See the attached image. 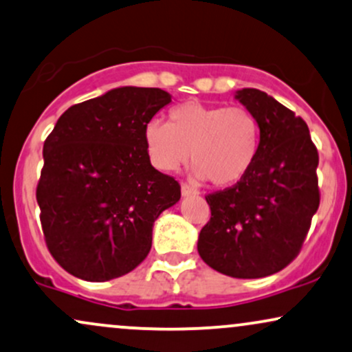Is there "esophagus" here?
<instances>
[{
  "mask_svg": "<svg viewBox=\"0 0 352 352\" xmlns=\"http://www.w3.org/2000/svg\"><path fill=\"white\" fill-rule=\"evenodd\" d=\"M181 194H183L184 197L196 196V194H197V189H194L192 186H190V184H186V183H183V184H181Z\"/></svg>",
  "mask_w": 352,
  "mask_h": 352,
  "instance_id": "obj_1",
  "label": "esophagus"
}]
</instances>
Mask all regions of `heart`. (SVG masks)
Segmentation results:
<instances>
[{
	"mask_svg": "<svg viewBox=\"0 0 352 352\" xmlns=\"http://www.w3.org/2000/svg\"><path fill=\"white\" fill-rule=\"evenodd\" d=\"M143 140L155 168L175 171L190 158L197 179L232 188L250 175L258 160L261 125L246 107L190 101L169 111L168 124L148 120Z\"/></svg>",
	"mask_w": 352,
	"mask_h": 352,
	"instance_id": "1",
	"label": "heart"
}]
</instances>
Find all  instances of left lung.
Segmentation results:
<instances>
[{"instance_id":"1","label":"left lung","mask_w":352,"mask_h":352,"mask_svg":"<svg viewBox=\"0 0 352 352\" xmlns=\"http://www.w3.org/2000/svg\"><path fill=\"white\" fill-rule=\"evenodd\" d=\"M235 99L261 125V148L250 175L206 197L212 217L197 251L212 269L238 279L279 272L292 261L318 210V151L302 117L264 91L243 88Z\"/></svg>"}]
</instances>
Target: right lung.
Instances as JSON below:
<instances>
[{
	"label": "right lung",
	"instance_id": "1",
	"mask_svg": "<svg viewBox=\"0 0 352 352\" xmlns=\"http://www.w3.org/2000/svg\"><path fill=\"white\" fill-rule=\"evenodd\" d=\"M171 94L122 86L75 104L43 143L37 204L47 248L75 277L116 279L151 248L153 223L181 186L150 163L143 129Z\"/></svg>",
	"mask_w": 352,
	"mask_h": 352
}]
</instances>
